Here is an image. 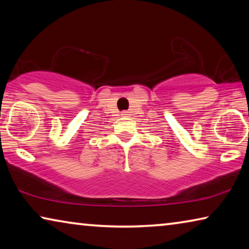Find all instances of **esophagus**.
I'll list each match as a JSON object with an SVG mask.
<instances>
[{
	"label": "esophagus",
	"mask_w": 249,
	"mask_h": 249,
	"mask_svg": "<svg viewBox=\"0 0 249 249\" xmlns=\"http://www.w3.org/2000/svg\"><path fill=\"white\" fill-rule=\"evenodd\" d=\"M122 115H123V116H128L129 114H128L127 111H124V112H122Z\"/></svg>",
	"instance_id": "1"
}]
</instances>
